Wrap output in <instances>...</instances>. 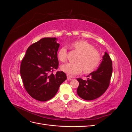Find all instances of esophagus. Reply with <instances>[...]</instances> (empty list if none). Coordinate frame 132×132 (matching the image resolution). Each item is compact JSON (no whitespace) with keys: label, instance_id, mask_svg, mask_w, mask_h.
I'll list each match as a JSON object with an SVG mask.
<instances>
[{"label":"esophagus","instance_id":"esophagus-1","mask_svg":"<svg viewBox=\"0 0 132 132\" xmlns=\"http://www.w3.org/2000/svg\"><path fill=\"white\" fill-rule=\"evenodd\" d=\"M67 79H68V80H70V79H72V77H71L70 75H68V74H67Z\"/></svg>","mask_w":132,"mask_h":132}]
</instances>
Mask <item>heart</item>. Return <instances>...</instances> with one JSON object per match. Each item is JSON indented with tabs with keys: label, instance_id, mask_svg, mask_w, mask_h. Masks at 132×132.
Segmentation results:
<instances>
[{
	"label": "heart",
	"instance_id": "1",
	"mask_svg": "<svg viewBox=\"0 0 132 132\" xmlns=\"http://www.w3.org/2000/svg\"><path fill=\"white\" fill-rule=\"evenodd\" d=\"M71 47L79 54L75 60L76 63H68L62 65V71L68 75H73L80 73L83 70L86 74L96 70L101 62V55L92 44L84 40H78L71 43ZM57 57L62 62L66 61L67 50L65 47H62L58 50Z\"/></svg>",
	"mask_w": 132,
	"mask_h": 132
}]
</instances>
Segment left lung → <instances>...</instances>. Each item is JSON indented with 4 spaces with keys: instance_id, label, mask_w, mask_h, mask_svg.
I'll list each match as a JSON object with an SVG mask.
<instances>
[{
    "instance_id": "1",
    "label": "left lung",
    "mask_w": 132,
    "mask_h": 132,
    "mask_svg": "<svg viewBox=\"0 0 132 132\" xmlns=\"http://www.w3.org/2000/svg\"><path fill=\"white\" fill-rule=\"evenodd\" d=\"M112 73V61L105 52L98 68L87 75V80L77 79L79 82L78 95L85 100H93L101 96L110 85Z\"/></svg>"
}]
</instances>
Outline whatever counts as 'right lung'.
Instances as JSON below:
<instances>
[{
	"label": "right lung",
	"mask_w": 132,
	"mask_h": 132,
	"mask_svg": "<svg viewBox=\"0 0 132 132\" xmlns=\"http://www.w3.org/2000/svg\"><path fill=\"white\" fill-rule=\"evenodd\" d=\"M55 37L41 39L29 47L20 65L25 89L32 97L46 101L53 97L67 79L65 73L53 71L58 68L57 51L59 44Z\"/></svg>",
	"instance_id": "1"
}]
</instances>
